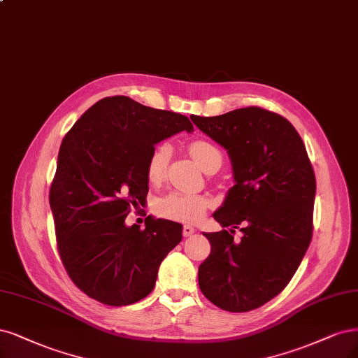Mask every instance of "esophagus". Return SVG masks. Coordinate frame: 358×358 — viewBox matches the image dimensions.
I'll return each mask as SVG.
<instances>
[{"label":"esophagus","instance_id":"obj_1","mask_svg":"<svg viewBox=\"0 0 358 358\" xmlns=\"http://www.w3.org/2000/svg\"><path fill=\"white\" fill-rule=\"evenodd\" d=\"M194 232H195V228H194L192 225H185V227H183V229H182L183 237H191Z\"/></svg>","mask_w":358,"mask_h":358}]
</instances>
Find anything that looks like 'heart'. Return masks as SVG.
Segmentation results:
<instances>
[{
  "mask_svg": "<svg viewBox=\"0 0 358 358\" xmlns=\"http://www.w3.org/2000/svg\"><path fill=\"white\" fill-rule=\"evenodd\" d=\"M189 152L204 171L210 170L212 167H220L222 164V152L216 145L208 141H192L189 143ZM170 157L171 148L167 142L158 143L154 148L146 163L148 180L152 183H159L166 178ZM208 206H210V200L206 195L175 191L163 196L158 201L157 208L159 215H163L164 217L180 222H194L204 215Z\"/></svg>",
  "mask_w": 358,
  "mask_h": 358,
  "instance_id": "obj_1",
  "label": "heart"
}]
</instances>
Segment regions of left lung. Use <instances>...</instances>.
I'll return each instance as SVG.
<instances>
[{"label": "left lung", "instance_id": "obj_1", "mask_svg": "<svg viewBox=\"0 0 358 358\" xmlns=\"http://www.w3.org/2000/svg\"><path fill=\"white\" fill-rule=\"evenodd\" d=\"M191 120L228 151L236 180L213 213L234 229L203 234L212 252L199 266V285L222 310L252 311L289 285L311 243L314 170L296 129L271 110L248 106ZM240 224L243 237L234 242Z\"/></svg>", "mask_w": 358, "mask_h": 358}]
</instances>
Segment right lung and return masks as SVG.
Listing matches in <instances>:
<instances>
[{
	"instance_id": "1",
	"label": "right lung",
	"mask_w": 358,
	"mask_h": 358,
	"mask_svg": "<svg viewBox=\"0 0 358 358\" xmlns=\"http://www.w3.org/2000/svg\"><path fill=\"white\" fill-rule=\"evenodd\" d=\"M182 130H194L188 117L113 96L85 110L62 141L50 187L57 250L92 299L110 306L143 299L180 243L178 222L146 217L141 229L124 220L146 199L151 151Z\"/></svg>"
}]
</instances>
